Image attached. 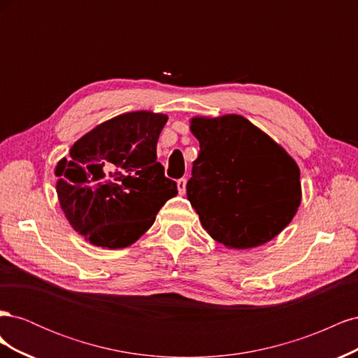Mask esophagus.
Here are the masks:
<instances>
[{"label":"esophagus","mask_w":358,"mask_h":358,"mask_svg":"<svg viewBox=\"0 0 358 358\" xmlns=\"http://www.w3.org/2000/svg\"><path fill=\"white\" fill-rule=\"evenodd\" d=\"M178 189H179V194L180 196H183L187 191V179H179L178 180Z\"/></svg>","instance_id":"34e87169"}]
</instances>
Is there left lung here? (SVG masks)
<instances>
[{
	"label": "left lung",
	"mask_w": 358,
	"mask_h": 358,
	"mask_svg": "<svg viewBox=\"0 0 358 358\" xmlns=\"http://www.w3.org/2000/svg\"><path fill=\"white\" fill-rule=\"evenodd\" d=\"M189 128L200 154L187 196L203 229L230 249L272 241L301 201L297 162L241 115L196 116Z\"/></svg>",
	"instance_id": "obj_1"
}]
</instances>
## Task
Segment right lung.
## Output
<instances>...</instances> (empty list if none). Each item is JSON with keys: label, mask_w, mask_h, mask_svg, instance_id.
Wrapping results in <instances>:
<instances>
[{"label": "right lung", "mask_w": 358, "mask_h": 358, "mask_svg": "<svg viewBox=\"0 0 358 358\" xmlns=\"http://www.w3.org/2000/svg\"><path fill=\"white\" fill-rule=\"evenodd\" d=\"M167 115L146 110L115 116L82 136L57 167L62 212L85 241L117 249L154 224L176 182L164 176L157 143Z\"/></svg>", "instance_id": "right-lung-1"}]
</instances>
